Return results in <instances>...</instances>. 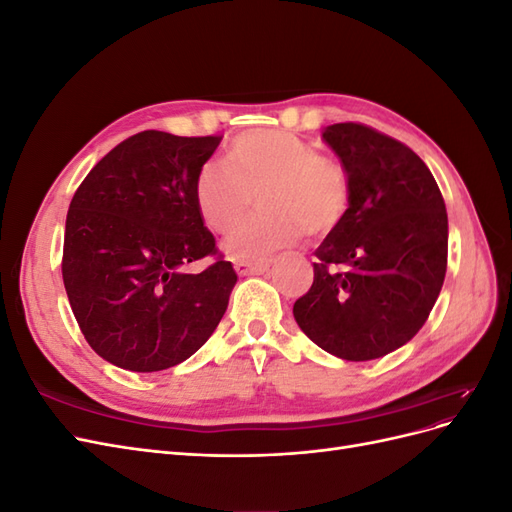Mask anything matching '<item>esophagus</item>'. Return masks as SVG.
<instances>
[{
	"label": "esophagus",
	"instance_id": "1",
	"mask_svg": "<svg viewBox=\"0 0 512 512\" xmlns=\"http://www.w3.org/2000/svg\"><path fill=\"white\" fill-rule=\"evenodd\" d=\"M271 267L269 258H260V260H235V271L239 275H258L265 273Z\"/></svg>",
	"mask_w": 512,
	"mask_h": 512
}]
</instances>
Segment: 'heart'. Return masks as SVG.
Here are the masks:
<instances>
[{
	"mask_svg": "<svg viewBox=\"0 0 512 512\" xmlns=\"http://www.w3.org/2000/svg\"><path fill=\"white\" fill-rule=\"evenodd\" d=\"M258 194L260 213L226 241L237 260L282 250L305 232L322 237L344 222L350 181L344 166L282 130H250L232 141L228 164L207 162L196 179V207L205 224L226 235Z\"/></svg>",
	"mask_w": 512,
	"mask_h": 512,
	"instance_id": "heart-1",
	"label": "heart"
}]
</instances>
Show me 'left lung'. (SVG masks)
<instances>
[{
	"mask_svg": "<svg viewBox=\"0 0 512 512\" xmlns=\"http://www.w3.org/2000/svg\"><path fill=\"white\" fill-rule=\"evenodd\" d=\"M350 181L344 222L318 245L314 284L292 307L316 346L371 361L418 333L446 275L448 218L427 164L363 123L322 132Z\"/></svg>",
	"mask_w": 512,
	"mask_h": 512,
	"instance_id": "obj_1",
	"label": "left lung"
}]
</instances>
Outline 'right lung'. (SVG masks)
Wrapping results in <instances>:
<instances>
[{"instance_id": "obj_1", "label": "right lung", "mask_w": 512, "mask_h": 512, "mask_svg": "<svg viewBox=\"0 0 512 512\" xmlns=\"http://www.w3.org/2000/svg\"><path fill=\"white\" fill-rule=\"evenodd\" d=\"M220 141L138 132L74 192L61 275L87 344L104 361L162 371L190 359L220 324L237 273L196 207L198 173ZM207 255V270L187 271Z\"/></svg>"}]
</instances>
